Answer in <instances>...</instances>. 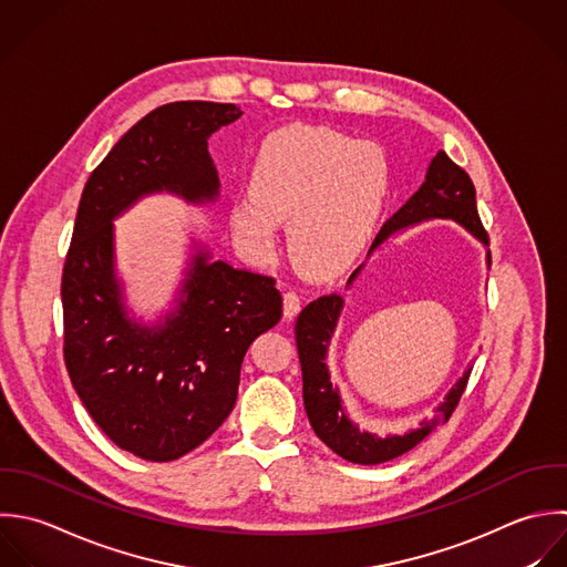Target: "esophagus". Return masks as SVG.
Here are the masks:
<instances>
[{
    "label": "esophagus",
    "mask_w": 567,
    "mask_h": 567,
    "mask_svg": "<svg viewBox=\"0 0 567 567\" xmlns=\"http://www.w3.org/2000/svg\"><path fill=\"white\" fill-rule=\"evenodd\" d=\"M282 302H285V318H287V320L296 318V316H298V311H300V305H302L300 293H298V291H293V289H289V291H285Z\"/></svg>",
    "instance_id": "1"
}]
</instances>
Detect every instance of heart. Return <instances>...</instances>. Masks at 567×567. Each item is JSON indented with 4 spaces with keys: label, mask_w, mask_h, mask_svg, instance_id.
I'll return each mask as SVG.
<instances>
[{
    "label": "heart",
    "mask_w": 567,
    "mask_h": 567,
    "mask_svg": "<svg viewBox=\"0 0 567 567\" xmlns=\"http://www.w3.org/2000/svg\"><path fill=\"white\" fill-rule=\"evenodd\" d=\"M391 181L382 145L327 125H287L262 141L251 192L231 203L229 225L247 251L269 256L278 220H289L293 260L311 276H333L371 240Z\"/></svg>",
    "instance_id": "obj_1"
}]
</instances>
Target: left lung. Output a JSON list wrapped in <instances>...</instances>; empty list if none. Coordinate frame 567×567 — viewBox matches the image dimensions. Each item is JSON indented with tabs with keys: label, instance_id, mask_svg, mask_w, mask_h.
Instances as JSON below:
<instances>
[{
	"label": "left lung",
	"instance_id": "obj_1",
	"mask_svg": "<svg viewBox=\"0 0 567 567\" xmlns=\"http://www.w3.org/2000/svg\"><path fill=\"white\" fill-rule=\"evenodd\" d=\"M431 218H451L460 225H464L475 238H480L484 245H488V231L482 225L480 212H477V196L475 185L466 169H462L457 163L449 158L444 150L435 154V158L429 165L426 181L422 187L384 223L380 234L375 236L369 254H373L391 234L398 229L417 225L422 220ZM488 265H491V251H488ZM364 265H360L347 287L353 285L358 274ZM342 296L329 293L313 302H309L298 320H296V344L300 355V369H302V398L305 409L309 415V422L316 431V435L340 457L353 464L371 466L382 464L389 460H395L411 449H415L426 435H431L437 426L446 424L457 409L471 371L468 369L460 382L449 391L444 402L435 409L431 420H424L420 429L406 433V435H389L378 437L373 433L360 431L344 413L342 400L338 389L329 380L327 369V349L331 342V336L336 331L340 311H342Z\"/></svg>",
	"mask_w": 567,
	"mask_h": 567
}]
</instances>
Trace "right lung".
Returning a JSON list of instances; mask_svg holds the SVG:
<instances>
[{
	"label": "right lung",
	"instance_id": "add662e5",
	"mask_svg": "<svg viewBox=\"0 0 567 567\" xmlns=\"http://www.w3.org/2000/svg\"><path fill=\"white\" fill-rule=\"evenodd\" d=\"M234 103H165L132 125L92 169L63 262V360L99 429L147 462L200 446L231 413L249 344L282 318L276 280L196 251L183 298L156 327L127 318L114 274L112 220L141 196L214 200L207 138L240 116Z\"/></svg>",
	"mask_w": 567,
	"mask_h": 567
}]
</instances>
